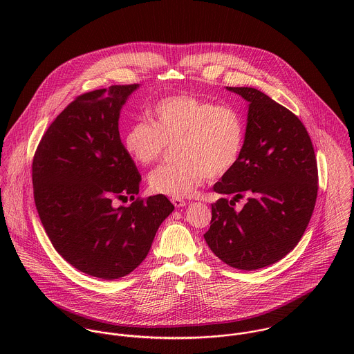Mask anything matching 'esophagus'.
<instances>
[{"label":"esophagus","mask_w":354,"mask_h":354,"mask_svg":"<svg viewBox=\"0 0 354 354\" xmlns=\"http://www.w3.org/2000/svg\"><path fill=\"white\" fill-rule=\"evenodd\" d=\"M171 203H173V204H174V207H177V208L187 205V202H185V201H183V199H171Z\"/></svg>","instance_id":"esophagus-1"}]
</instances>
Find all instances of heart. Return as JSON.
<instances>
[{
  "label": "heart",
  "instance_id": "b5f03b06",
  "mask_svg": "<svg viewBox=\"0 0 354 354\" xmlns=\"http://www.w3.org/2000/svg\"><path fill=\"white\" fill-rule=\"evenodd\" d=\"M151 124L139 121L124 133L122 146L140 166H150L166 145L180 142V165H162L147 178L153 194L173 199L194 196L204 180L219 178L237 165L245 143L241 113L189 95H174L153 104Z\"/></svg>",
  "mask_w": 354,
  "mask_h": 354
}]
</instances>
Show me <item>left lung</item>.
Returning <instances> with one entry per match:
<instances>
[{"instance_id": "obj_1", "label": "left lung", "mask_w": 354, "mask_h": 354, "mask_svg": "<svg viewBox=\"0 0 354 354\" xmlns=\"http://www.w3.org/2000/svg\"><path fill=\"white\" fill-rule=\"evenodd\" d=\"M248 102L245 143L234 169L214 192L233 196L211 204L204 240L223 263L252 271L277 263L299 244L317 196L310 138L290 110L252 87H226ZM244 194L241 212L232 205Z\"/></svg>"}]
</instances>
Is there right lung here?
<instances>
[{
  "mask_svg": "<svg viewBox=\"0 0 354 354\" xmlns=\"http://www.w3.org/2000/svg\"><path fill=\"white\" fill-rule=\"evenodd\" d=\"M139 84L80 95L57 115L32 162L34 199L53 247L69 264L114 281L147 256L174 205L165 195L133 201L142 176L118 132L122 106Z\"/></svg>",
  "mask_w": 354,
  "mask_h": 354,
  "instance_id": "1",
  "label": "right lung"
}]
</instances>
